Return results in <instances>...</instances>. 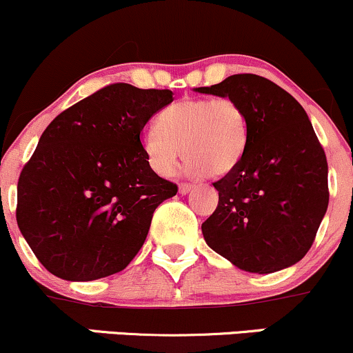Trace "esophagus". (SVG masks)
<instances>
[{
  "label": "esophagus",
  "mask_w": 353,
  "mask_h": 353,
  "mask_svg": "<svg viewBox=\"0 0 353 353\" xmlns=\"http://www.w3.org/2000/svg\"><path fill=\"white\" fill-rule=\"evenodd\" d=\"M192 188H194V185H192V184H188V183H181V184H179V192H181V194H188V192L191 191Z\"/></svg>",
  "instance_id": "esophagus-1"
}]
</instances>
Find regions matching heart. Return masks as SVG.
I'll use <instances>...</instances> for the list:
<instances>
[{
  "label": "heart",
  "mask_w": 353,
  "mask_h": 353,
  "mask_svg": "<svg viewBox=\"0 0 353 353\" xmlns=\"http://www.w3.org/2000/svg\"><path fill=\"white\" fill-rule=\"evenodd\" d=\"M157 125L142 134V150L162 177L172 176L183 149L188 170L209 176L230 172L246 149L248 117L231 97L177 100L159 114Z\"/></svg>",
  "instance_id": "1"
}]
</instances>
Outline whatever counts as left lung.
<instances>
[{
    "label": "left lung",
    "instance_id": "1",
    "mask_svg": "<svg viewBox=\"0 0 353 353\" xmlns=\"http://www.w3.org/2000/svg\"><path fill=\"white\" fill-rule=\"evenodd\" d=\"M231 97L248 117L238 164L212 183L216 211L203 223L209 248L239 270L273 273L300 261L328 206V164L307 112L265 77L238 73L196 88Z\"/></svg>",
    "mask_w": 353,
    "mask_h": 353
}]
</instances>
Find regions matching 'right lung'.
I'll return each mask as SVG.
<instances>
[{
	"mask_svg": "<svg viewBox=\"0 0 353 353\" xmlns=\"http://www.w3.org/2000/svg\"><path fill=\"white\" fill-rule=\"evenodd\" d=\"M172 92L110 83L52 120L18 179L17 221L50 273L92 281L119 273L144 245L177 185L147 164L141 132Z\"/></svg>",
	"mask_w": 353,
	"mask_h": 353,
	"instance_id": "1",
	"label": "right lung"
}]
</instances>
